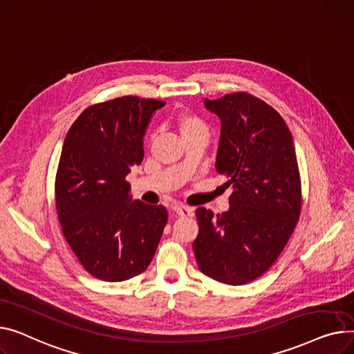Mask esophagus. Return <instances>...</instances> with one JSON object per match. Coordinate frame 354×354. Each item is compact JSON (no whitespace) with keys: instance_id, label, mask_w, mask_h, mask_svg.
Returning a JSON list of instances; mask_svg holds the SVG:
<instances>
[{"instance_id":"34e87169","label":"esophagus","mask_w":354,"mask_h":354,"mask_svg":"<svg viewBox=\"0 0 354 354\" xmlns=\"http://www.w3.org/2000/svg\"><path fill=\"white\" fill-rule=\"evenodd\" d=\"M171 209L176 214H178L181 217H193V214H194L193 209H190V207H187V205H183V204H174Z\"/></svg>"}]
</instances>
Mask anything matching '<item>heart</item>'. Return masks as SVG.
Wrapping results in <instances>:
<instances>
[{
  "label": "heart",
  "mask_w": 354,
  "mask_h": 354,
  "mask_svg": "<svg viewBox=\"0 0 354 354\" xmlns=\"http://www.w3.org/2000/svg\"><path fill=\"white\" fill-rule=\"evenodd\" d=\"M176 127L180 131L183 138H187L190 136L198 134V133H207L205 122L193 113H180L174 118Z\"/></svg>",
  "instance_id": "1"
}]
</instances>
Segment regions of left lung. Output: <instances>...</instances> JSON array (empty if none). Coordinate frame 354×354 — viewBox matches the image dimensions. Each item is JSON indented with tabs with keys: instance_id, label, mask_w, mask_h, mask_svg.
Instances as JSON below:
<instances>
[{
	"instance_id": "obj_1",
	"label": "left lung",
	"mask_w": 354,
	"mask_h": 354,
	"mask_svg": "<svg viewBox=\"0 0 354 354\" xmlns=\"http://www.w3.org/2000/svg\"><path fill=\"white\" fill-rule=\"evenodd\" d=\"M221 120L216 170L233 185L230 209L198 207L193 250L200 272L240 286L274 264L301 212V180L293 137L281 115L248 93L204 100Z\"/></svg>"
}]
</instances>
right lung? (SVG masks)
<instances>
[{
    "label": "right lung",
    "instance_id": "1",
    "mask_svg": "<svg viewBox=\"0 0 354 354\" xmlns=\"http://www.w3.org/2000/svg\"><path fill=\"white\" fill-rule=\"evenodd\" d=\"M164 101L124 95L94 104L73 122L55 176V207L68 245L87 272L124 281L151 263L169 213L131 201L126 176L144 157L142 137Z\"/></svg>",
    "mask_w": 354,
    "mask_h": 354
}]
</instances>
